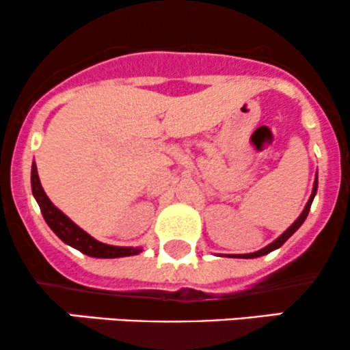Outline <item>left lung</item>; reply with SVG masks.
Wrapping results in <instances>:
<instances>
[{"label": "left lung", "instance_id": "left-lung-1", "mask_svg": "<svg viewBox=\"0 0 350 350\" xmlns=\"http://www.w3.org/2000/svg\"><path fill=\"white\" fill-rule=\"evenodd\" d=\"M316 192H317V174H316V178H314V184H312V192H311V198H309L308 204H306V206H304L303 212H301L298 219H296L295 222H293L291 226L288 227L286 230H284L283 234H281V235L278 237V239H276V240H273V242H271L270 245H267V247H263L262 250H258V252H253V253H243V255H228V256H235V258H258V256L268 255V253H270V252L276 250V248H280L281 245H283L284 242H286V240L290 239V237H291L293 234H295V232L298 230V228H299L301 226H303V222H304V220H306V217H308V214H309V208H311V204H312V200H314V196H316Z\"/></svg>", "mask_w": 350, "mask_h": 350}]
</instances>
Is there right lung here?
<instances>
[{
    "label": "right lung",
    "instance_id": "right-lung-1",
    "mask_svg": "<svg viewBox=\"0 0 350 350\" xmlns=\"http://www.w3.org/2000/svg\"><path fill=\"white\" fill-rule=\"evenodd\" d=\"M31 187H33V196L36 202L39 204L46 224L69 247L82 252L83 255L94 256V258H122V256L138 255L143 252L142 247H115V245L98 242L94 237L88 235L83 228H80L77 224L72 222L69 217L52 204V200L44 192L36 163H33V167H31Z\"/></svg>",
    "mask_w": 350,
    "mask_h": 350
}]
</instances>
